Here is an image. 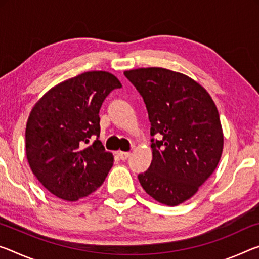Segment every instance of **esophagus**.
Returning <instances> with one entry per match:
<instances>
[{"instance_id":"34e87169","label":"esophagus","mask_w":259,"mask_h":259,"mask_svg":"<svg viewBox=\"0 0 259 259\" xmlns=\"http://www.w3.org/2000/svg\"><path fill=\"white\" fill-rule=\"evenodd\" d=\"M117 154H118V157H120V159L123 160V161H124V160H126V159H128V158L130 157V152H122V151H118Z\"/></svg>"}]
</instances>
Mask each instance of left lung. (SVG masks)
Wrapping results in <instances>:
<instances>
[{
  "mask_svg": "<svg viewBox=\"0 0 259 259\" xmlns=\"http://www.w3.org/2000/svg\"><path fill=\"white\" fill-rule=\"evenodd\" d=\"M146 105L152 161L138 175L157 202L175 206L191 198L218 166L224 134L218 109L202 85L163 68L124 71Z\"/></svg>",
  "mask_w": 259,
  "mask_h": 259,
  "instance_id": "obj_1",
  "label": "left lung"
}]
</instances>
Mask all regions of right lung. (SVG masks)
<instances>
[{"mask_svg":"<svg viewBox=\"0 0 259 259\" xmlns=\"http://www.w3.org/2000/svg\"><path fill=\"white\" fill-rule=\"evenodd\" d=\"M120 88L112 73L88 71L52 88L32 108L25 130L27 161L54 196L75 202L104 183L114 158L98 139L99 110Z\"/></svg>","mask_w":259,"mask_h":259,"instance_id":"right-lung-1","label":"right lung"}]
</instances>
